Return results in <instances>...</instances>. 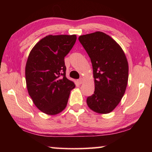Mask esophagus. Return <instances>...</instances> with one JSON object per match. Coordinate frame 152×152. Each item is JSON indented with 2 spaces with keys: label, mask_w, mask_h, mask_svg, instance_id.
<instances>
[{
  "label": "esophagus",
  "mask_w": 152,
  "mask_h": 152,
  "mask_svg": "<svg viewBox=\"0 0 152 152\" xmlns=\"http://www.w3.org/2000/svg\"><path fill=\"white\" fill-rule=\"evenodd\" d=\"M82 82H83V78H80L78 80V83L79 84H81L82 83Z\"/></svg>",
  "instance_id": "obj_1"
}]
</instances>
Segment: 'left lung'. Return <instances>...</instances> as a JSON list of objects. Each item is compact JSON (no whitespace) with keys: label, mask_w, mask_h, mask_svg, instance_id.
Returning a JSON list of instances; mask_svg holds the SVG:
<instances>
[{"label":"left lung","mask_w":152,"mask_h":152,"mask_svg":"<svg viewBox=\"0 0 152 152\" xmlns=\"http://www.w3.org/2000/svg\"><path fill=\"white\" fill-rule=\"evenodd\" d=\"M79 42L91 58L94 92L86 102L94 112L107 114L119 103L128 81V62L119 45L105 33L96 31L80 36Z\"/></svg>","instance_id":"8db88e82"}]
</instances>
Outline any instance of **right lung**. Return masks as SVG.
I'll use <instances>...</instances> for the list:
<instances>
[{
  "label": "right lung",
  "instance_id": "right-lung-1",
  "mask_svg": "<svg viewBox=\"0 0 152 152\" xmlns=\"http://www.w3.org/2000/svg\"><path fill=\"white\" fill-rule=\"evenodd\" d=\"M76 41L75 35H48L32 49L25 67L29 96L38 109L56 115L65 109L73 82L66 77L64 58Z\"/></svg>",
  "mask_w": 152,
  "mask_h": 152
}]
</instances>
